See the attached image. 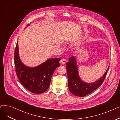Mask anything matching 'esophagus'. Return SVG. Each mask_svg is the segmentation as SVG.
I'll use <instances>...</instances> for the list:
<instances>
[{"label": "esophagus", "mask_w": 120, "mask_h": 120, "mask_svg": "<svg viewBox=\"0 0 120 120\" xmlns=\"http://www.w3.org/2000/svg\"><path fill=\"white\" fill-rule=\"evenodd\" d=\"M60 63L61 64H65L66 62H67V61H66V59H61V61H60Z\"/></svg>", "instance_id": "1"}]
</instances>
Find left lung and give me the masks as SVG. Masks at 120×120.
Instances as JSON below:
<instances>
[{"instance_id": "1", "label": "left lung", "mask_w": 120, "mask_h": 120, "mask_svg": "<svg viewBox=\"0 0 120 120\" xmlns=\"http://www.w3.org/2000/svg\"><path fill=\"white\" fill-rule=\"evenodd\" d=\"M109 68L103 76L96 81L90 83H86L79 77L75 57L74 56L71 57L66 64L69 91L73 95L80 97L89 94L102 84L107 75Z\"/></svg>"}]
</instances>
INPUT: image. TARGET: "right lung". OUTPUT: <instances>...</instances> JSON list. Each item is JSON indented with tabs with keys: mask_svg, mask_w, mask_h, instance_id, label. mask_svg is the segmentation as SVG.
Masks as SVG:
<instances>
[{
	"mask_svg": "<svg viewBox=\"0 0 120 120\" xmlns=\"http://www.w3.org/2000/svg\"><path fill=\"white\" fill-rule=\"evenodd\" d=\"M60 60L59 58L49 59L37 67H29L24 65L19 58L18 42L15 50L14 62L17 75L20 83L32 93L41 94L48 89L53 72L60 66Z\"/></svg>",
	"mask_w": 120,
	"mask_h": 120,
	"instance_id": "1",
	"label": "right lung"
}]
</instances>
